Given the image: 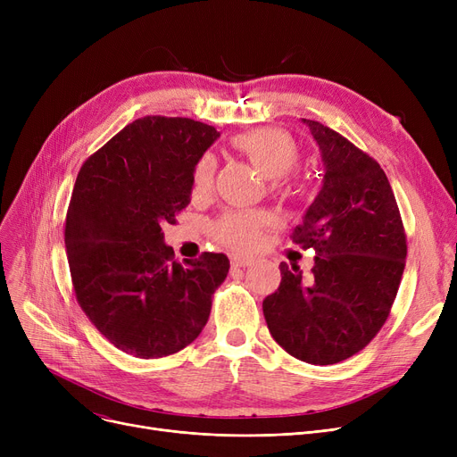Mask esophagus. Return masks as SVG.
<instances>
[{"label": "esophagus", "instance_id": "34e87169", "mask_svg": "<svg viewBox=\"0 0 457 457\" xmlns=\"http://www.w3.org/2000/svg\"><path fill=\"white\" fill-rule=\"evenodd\" d=\"M252 262H253V259H250V257L231 255V269H245V267H250Z\"/></svg>", "mask_w": 457, "mask_h": 457}]
</instances>
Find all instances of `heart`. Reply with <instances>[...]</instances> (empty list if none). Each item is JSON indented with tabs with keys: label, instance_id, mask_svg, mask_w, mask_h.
I'll list each match as a JSON object with an SVG mask.
<instances>
[{
	"label": "heart",
	"instance_id": "1",
	"mask_svg": "<svg viewBox=\"0 0 457 457\" xmlns=\"http://www.w3.org/2000/svg\"><path fill=\"white\" fill-rule=\"evenodd\" d=\"M233 146L241 152L257 170L281 185L285 176L295 170L298 164L296 144L278 129H257L233 138ZM216 172V161L211 154L198 159L192 170V187L196 195H204L212 185ZM269 222V216L262 212H229L222 216L214 231L220 241L231 248H250L259 237L261 228Z\"/></svg>",
	"mask_w": 457,
	"mask_h": 457
}]
</instances>
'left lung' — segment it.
<instances>
[{
	"label": "left lung",
	"instance_id": "left-lung-1",
	"mask_svg": "<svg viewBox=\"0 0 457 457\" xmlns=\"http://www.w3.org/2000/svg\"><path fill=\"white\" fill-rule=\"evenodd\" d=\"M322 187L291 238L315 250L307 278L281 262L278 291L262 302L274 341L311 365H333L363 350L387 320L405 267V233L381 166L315 120Z\"/></svg>",
	"mask_w": 457,
	"mask_h": 457
}]
</instances>
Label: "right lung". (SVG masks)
Returning a JSON list of instances; mask_svg holds the SVG:
<instances>
[{"instance_id":"1","label":"right lung","mask_w":457,"mask_h":457,"mask_svg":"<svg viewBox=\"0 0 457 457\" xmlns=\"http://www.w3.org/2000/svg\"><path fill=\"white\" fill-rule=\"evenodd\" d=\"M219 137L190 118L144 116L78 174L64 229L71 283L90 322L129 355L188 346L229 272L224 253L174 261L161 228L190 204L192 170Z\"/></svg>"}]
</instances>
